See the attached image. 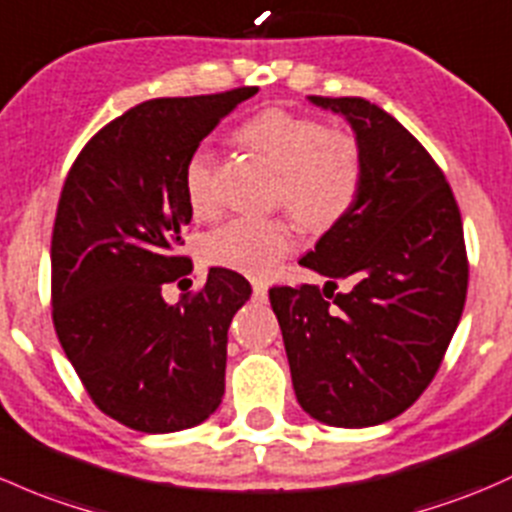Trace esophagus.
<instances>
[{
    "label": "esophagus",
    "instance_id": "34e87169",
    "mask_svg": "<svg viewBox=\"0 0 512 512\" xmlns=\"http://www.w3.org/2000/svg\"><path fill=\"white\" fill-rule=\"evenodd\" d=\"M252 292H255L257 299L267 297V284L265 282H252Z\"/></svg>",
    "mask_w": 512,
    "mask_h": 512
}]
</instances>
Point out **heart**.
<instances>
[{"label":"heart","instance_id":"heart-1","mask_svg":"<svg viewBox=\"0 0 512 512\" xmlns=\"http://www.w3.org/2000/svg\"><path fill=\"white\" fill-rule=\"evenodd\" d=\"M238 137L279 171L274 201L299 225L326 230L353 211L365 181L363 147L353 134L333 132L311 115L270 107L247 120ZM184 188L193 213L213 211L215 152L208 144L188 157ZM292 247L294 235L282 218H235L203 242L208 262L250 277L270 274Z\"/></svg>","mask_w":512,"mask_h":512}]
</instances>
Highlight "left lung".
<instances>
[{"label":"left lung","instance_id":"1","mask_svg":"<svg viewBox=\"0 0 512 512\" xmlns=\"http://www.w3.org/2000/svg\"><path fill=\"white\" fill-rule=\"evenodd\" d=\"M314 105L351 122L365 181L353 211L301 265L331 279L270 289L294 392L331 427H373L417 402L437 375L469 289L464 225L432 154L363 98ZM338 278L352 284L333 295Z\"/></svg>","mask_w":512,"mask_h":512}]
</instances>
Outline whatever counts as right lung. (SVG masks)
<instances>
[{"label": "right lung", "mask_w": 512, "mask_h": 512, "mask_svg": "<svg viewBox=\"0 0 512 512\" xmlns=\"http://www.w3.org/2000/svg\"><path fill=\"white\" fill-rule=\"evenodd\" d=\"M255 93L247 85L129 107L80 149L58 198L56 336L95 407L137 432L196 427L223 400L228 328L250 282L213 267L179 304H166L161 287L193 270L181 255L193 215L186 161Z\"/></svg>", "instance_id": "1"}]
</instances>
